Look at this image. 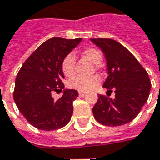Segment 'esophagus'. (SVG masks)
<instances>
[{
  "mask_svg": "<svg viewBox=\"0 0 160 160\" xmlns=\"http://www.w3.org/2000/svg\"><path fill=\"white\" fill-rule=\"evenodd\" d=\"M84 96H85V93H84V92H81V91H80V92H79V97H83Z\"/></svg>",
  "mask_w": 160,
  "mask_h": 160,
  "instance_id": "1",
  "label": "esophagus"
}]
</instances>
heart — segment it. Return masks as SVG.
<instances>
[{
	"instance_id": "obj_1",
	"label": "heart",
	"mask_w": 160,
	"mask_h": 160,
	"mask_svg": "<svg viewBox=\"0 0 160 160\" xmlns=\"http://www.w3.org/2000/svg\"><path fill=\"white\" fill-rule=\"evenodd\" d=\"M82 54L86 58H88L92 63H100L102 62V55L95 48H88L83 50ZM75 58L72 53L67 54L63 58L61 63V70L65 77H72L74 74ZM100 78L97 75H93L90 77L77 76L68 81V87L79 91H88L93 89L100 83Z\"/></svg>"
}]
</instances>
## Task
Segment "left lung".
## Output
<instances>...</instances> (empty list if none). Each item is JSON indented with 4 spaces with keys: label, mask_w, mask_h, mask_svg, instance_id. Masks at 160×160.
<instances>
[{
    "label": "left lung",
    "mask_w": 160,
    "mask_h": 160,
    "mask_svg": "<svg viewBox=\"0 0 160 160\" xmlns=\"http://www.w3.org/2000/svg\"><path fill=\"white\" fill-rule=\"evenodd\" d=\"M107 61L108 77L103 88L115 92V98L102 95L92 109L94 117L104 126L118 127L132 121L147 102L152 88L148 73L137 59L112 39H91Z\"/></svg>",
    "instance_id": "1"
}]
</instances>
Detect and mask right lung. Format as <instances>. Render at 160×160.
Wrapping results in <instances>:
<instances>
[{"label":"right lung","mask_w":160,"mask_h":160,"mask_svg":"<svg viewBox=\"0 0 160 160\" xmlns=\"http://www.w3.org/2000/svg\"><path fill=\"white\" fill-rule=\"evenodd\" d=\"M81 40L58 37L48 40L25 60L17 75L14 101L25 119L38 129H59L71 120L78 91L64 89L58 100L51 93L64 88L61 63Z\"/></svg>","instance_id":"right-lung-1"}]
</instances>
